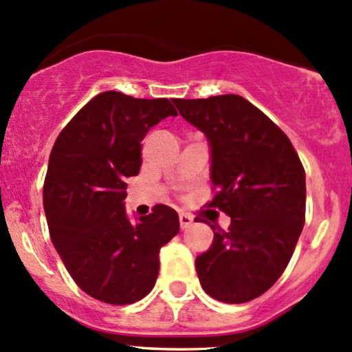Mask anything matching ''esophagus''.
<instances>
[{"mask_svg": "<svg viewBox=\"0 0 352 352\" xmlns=\"http://www.w3.org/2000/svg\"><path fill=\"white\" fill-rule=\"evenodd\" d=\"M179 221H180V228L182 229H187V228H190L192 226V223H194V219H192L190 216H188V214H179Z\"/></svg>", "mask_w": 352, "mask_h": 352, "instance_id": "1", "label": "esophagus"}]
</instances>
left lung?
Segmentation results:
<instances>
[{
	"instance_id": "1",
	"label": "left lung",
	"mask_w": 352,
	"mask_h": 352,
	"mask_svg": "<svg viewBox=\"0 0 352 352\" xmlns=\"http://www.w3.org/2000/svg\"><path fill=\"white\" fill-rule=\"evenodd\" d=\"M173 102L209 140L216 194L207 207L231 217L228 231L210 226L218 231L195 258L199 280L216 300L250 302L273 287L294 254L305 223V170L288 136L241 96Z\"/></svg>"
}]
</instances>
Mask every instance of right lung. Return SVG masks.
<instances>
[{
  "instance_id": "obj_1",
  "label": "right lung",
  "mask_w": 352,
  "mask_h": 352,
  "mask_svg": "<svg viewBox=\"0 0 352 352\" xmlns=\"http://www.w3.org/2000/svg\"><path fill=\"white\" fill-rule=\"evenodd\" d=\"M177 109L165 98L118 91L92 98L60 131L49 158L43 209L50 239L80 290L128 305L157 282L158 253L179 232V214L158 204L138 224L124 210L126 179L138 175L142 140Z\"/></svg>"
}]
</instances>
